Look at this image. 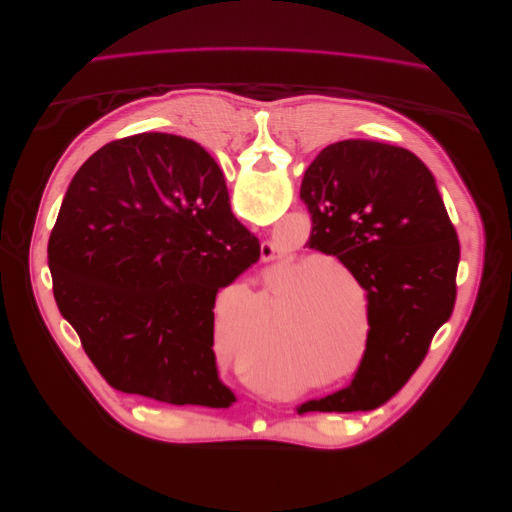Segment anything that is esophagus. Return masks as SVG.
<instances>
[{
  "label": "esophagus",
  "mask_w": 512,
  "mask_h": 512,
  "mask_svg": "<svg viewBox=\"0 0 512 512\" xmlns=\"http://www.w3.org/2000/svg\"><path fill=\"white\" fill-rule=\"evenodd\" d=\"M260 256H262V260L264 262H271V260H275V246L271 241H262V246H260Z\"/></svg>",
  "instance_id": "esophagus-1"
}]
</instances>
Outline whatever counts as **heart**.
I'll use <instances>...</instances> for the list:
<instances>
[{
  "label": "heart",
  "instance_id": "1",
  "mask_svg": "<svg viewBox=\"0 0 512 512\" xmlns=\"http://www.w3.org/2000/svg\"><path fill=\"white\" fill-rule=\"evenodd\" d=\"M316 266H329V269H335L339 275H350L348 271H346V266L344 264H339V262H335V260H329V258H314L306 269H316Z\"/></svg>",
  "mask_w": 512,
  "mask_h": 512
}]
</instances>
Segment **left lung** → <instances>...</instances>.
Listing matches in <instances>:
<instances>
[{
	"label": "left lung",
	"mask_w": 512,
	"mask_h": 512,
	"mask_svg": "<svg viewBox=\"0 0 512 512\" xmlns=\"http://www.w3.org/2000/svg\"><path fill=\"white\" fill-rule=\"evenodd\" d=\"M306 246L337 256L369 298V337L352 383L300 415L373 410L398 394L452 314L460 246L431 170L367 139L327 145L302 179Z\"/></svg>",
	"instance_id": "left-lung-1"
}]
</instances>
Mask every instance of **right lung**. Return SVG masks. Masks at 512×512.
Segmentation results:
<instances>
[{"instance_id": "1", "label": "right lung", "mask_w": 512, "mask_h": 512, "mask_svg": "<svg viewBox=\"0 0 512 512\" xmlns=\"http://www.w3.org/2000/svg\"><path fill=\"white\" fill-rule=\"evenodd\" d=\"M260 258L200 143L139 133L72 177L47 246L60 314L118 392L227 408L214 300Z\"/></svg>"}]
</instances>
